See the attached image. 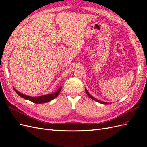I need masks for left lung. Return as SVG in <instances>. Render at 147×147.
I'll return each instance as SVG.
<instances>
[{"instance_id": "left-lung-1", "label": "left lung", "mask_w": 147, "mask_h": 147, "mask_svg": "<svg viewBox=\"0 0 147 147\" xmlns=\"http://www.w3.org/2000/svg\"><path fill=\"white\" fill-rule=\"evenodd\" d=\"M85 91H86V94H87V95L90 97L91 99H92V100H95V101H96V102H99V103H100V104H109V102H102V101H101V100H98V99H96V98H94V97L93 96H92L90 93L88 92V90H86V88H85ZM110 104H112L110 102Z\"/></svg>"}]
</instances>
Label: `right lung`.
<instances>
[{"instance_id": "right-lung-1", "label": "right lung", "mask_w": 147, "mask_h": 147, "mask_svg": "<svg viewBox=\"0 0 147 147\" xmlns=\"http://www.w3.org/2000/svg\"><path fill=\"white\" fill-rule=\"evenodd\" d=\"M62 87H63V86H61L58 88V90H57L54 93H51V94H45V95L37 96V97H31V96L25 95V94H23V93L18 91L16 90V89H15V88H13V89H14L15 92L17 93L18 95H19L20 97H23V99H24L26 100H30V101L32 102H34V103H35V104H43V103H46V102H50V101L52 100L53 99H55L56 97H57V96H58V94H59V93L60 92V91L61 90Z\"/></svg>"}]
</instances>
